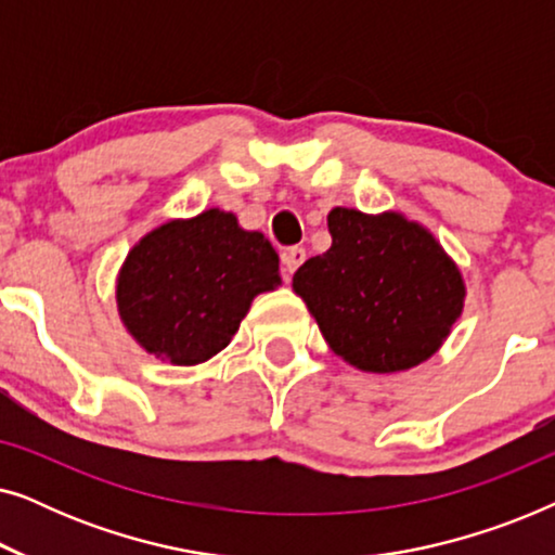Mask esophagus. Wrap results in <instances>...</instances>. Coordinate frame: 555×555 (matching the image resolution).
<instances>
[{
    "mask_svg": "<svg viewBox=\"0 0 555 555\" xmlns=\"http://www.w3.org/2000/svg\"><path fill=\"white\" fill-rule=\"evenodd\" d=\"M306 262V249L302 247H287L283 253V268H285V280L293 278V272Z\"/></svg>",
    "mask_w": 555,
    "mask_h": 555,
    "instance_id": "34e87169",
    "label": "esophagus"
}]
</instances>
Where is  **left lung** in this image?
<instances>
[{
	"mask_svg": "<svg viewBox=\"0 0 555 555\" xmlns=\"http://www.w3.org/2000/svg\"><path fill=\"white\" fill-rule=\"evenodd\" d=\"M331 249L293 275L323 338L361 371L389 374L427 361L462 313L460 270L424 227L399 215L336 207Z\"/></svg>",
	"mask_w": 555,
	"mask_h": 555,
	"instance_id": "1",
	"label": "left lung"
}]
</instances>
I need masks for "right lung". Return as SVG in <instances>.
Wrapping results in <instances>:
<instances>
[{"label": "right lung", "instance_id": "add662e5", "mask_svg": "<svg viewBox=\"0 0 555 555\" xmlns=\"http://www.w3.org/2000/svg\"><path fill=\"white\" fill-rule=\"evenodd\" d=\"M280 257L227 211L146 234L118 275V310L149 353L194 366L230 344L257 293L280 285Z\"/></svg>", "mask_w": 555, "mask_h": 555}]
</instances>
